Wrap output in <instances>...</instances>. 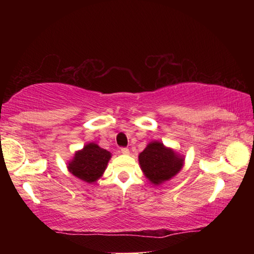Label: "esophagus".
<instances>
[{"instance_id":"esophagus-1","label":"esophagus","mask_w":254,"mask_h":254,"mask_svg":"<svg viewBox=\"0 0 254 254\" xmlns=\"http://www.w3.org/2000/svg\"><path fill=\"white\" fill-rule=\"evenodd\" d=\"M121 153L128 154V153H130V150H128L127 148H121Z\"/></svg>"}]
</instances>
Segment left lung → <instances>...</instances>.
Instances as JSON below:
<instances>
[{"instance_id": "8db88e82", "label": "left lung", "mask_w": 254, "mask_h": 254, "mask_svg": "<svg viewBox=\"0 0 254 254\" xmlns=\"http://www.w3.org/2000/svg\"><path fill=\"white\" fill-rule=\"evenodd\" d=\"M185 159L159 141L150 142L139 154L143 174L154 185L168 182L182 170Z\"/></svg>"}]
</instances>
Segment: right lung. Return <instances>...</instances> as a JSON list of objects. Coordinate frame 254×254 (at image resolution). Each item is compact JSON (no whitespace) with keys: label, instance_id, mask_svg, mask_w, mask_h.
<instances>
[{"label":"right lung","instance_id":"right-lung-1","mask_svg":"<svg viewBox=\"0 0 254 254\" xmlns=\"http://www.w3.org/2000/svg\"><path fill=\"white\" fill-rule=\"evenodd\" d=\"M111 156L107 150L92 142L75 153L72 160L68 162L67 168L75 177L92 184L102 177Z\"/></svg>","mask_w":254,"mask_h":254}]
</instances>
